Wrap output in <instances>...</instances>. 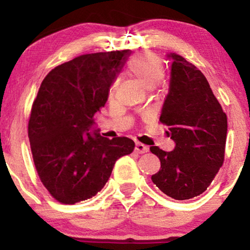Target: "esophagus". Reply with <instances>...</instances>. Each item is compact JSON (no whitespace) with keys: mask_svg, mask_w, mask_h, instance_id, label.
<instances>
[{"mask_svg":"<svg viewBox=\"0 0 250 250\" xmlns=\"http://www.w3.org/2000/svg\"><path fill=\"white\" fill-rule=\"evenodd\" d=\"M135 151L139 154H145V153H148L149 148H148V146H145V145H142V143L137 142L136 145H135Z\"/></svg>","mask_w":250,"mask_h":250,"instance_id":"1","label":"esophagus"}]
</instances>
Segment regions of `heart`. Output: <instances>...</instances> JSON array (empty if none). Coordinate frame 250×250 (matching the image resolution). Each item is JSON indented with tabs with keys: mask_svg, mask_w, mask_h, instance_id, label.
I'll return each instance as SVG.
<instances>
[{
	"mask_svg": "<svg viewBox=\"0 0 250 250\" xmlns=\"http://www.w3.org/2000/svg\"><path fill=\"white\" fill-rule=\"evenodd\" d=\"M127 71L147 88H155L165 76V65L161 59L154 54L142 53L129 61ZM114 89L115 84L111 87V90Z\"/></svg>",
	"mask_w": 250,
	"mask_h": 250,
	"instance_id": "obj_1",
	"label": "heart"
}]
</instances>
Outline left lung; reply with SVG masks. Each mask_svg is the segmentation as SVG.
<instances>
[{"label": "left lung", "mask_w": 250, "mask_h": 250, "mask_svg": "<svg viewBox=\"0 0 250 250\" xmlns=\"http://www.w3.org/2000/svg\"><path fill=\"white\" fill-rule=\"evenodd\" d=\"M167 57L173 63L160 121L168 125L175 148L165 151L150 147L161 161V169L151 181L168 196L189 200L202 194L222 167L227 115L194 64L175 53Z\"/></svg>", "instance_id": "1"}]
</instances>
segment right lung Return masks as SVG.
I'll return each mask as SVG.
<instances>
[{"label":"right lung","instance_id":"right-lung-1","mask_svg":"<svg viewBox=\"0 0 250 250\" xmlns=\"http://www.w3.org/2000/svg\"><path fill=\"white\" fill-rule=\"evenodd\" d=\"M130 54L81 55L57 65L41 83L28 136L37 174L59 202L74 205L95 196L116 160L134 150L133 140L103 137L94 122Z\"/></svg>","mask_w":250,"mask_h":250}]
</instances>
